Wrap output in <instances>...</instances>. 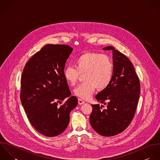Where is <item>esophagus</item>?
Segmentation results:
<instances>
[{"label": "esophagus", "instance_id": "obj_1", "mask_svg": "<svg viewBox=\"0 0 160 160\" xmlns=\"http://www.w3.org/2000/svg\"><path fill=\"white\" fill-rule=\"evenodd\" d=\"M78 104L79 105H83V104H84L85 103V102L84 100H82L80 98L78 99Z\"/></svg>", "mask_w": 160, "mask_h": 160}]
</instances>
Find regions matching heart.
<instances>
[{
    "label": "heart",
    "instance_id": "obj_1",
    "mask_svg": "<svg viewBox=\"0 0 160 160\" xmlns=\"http://www.w3.org/2000/svg\"><path fill=\"white\" fill-rule=\"evenodd\" d=\"M76 68L67 66L63 71L65 80L71 85L78 81L80 74L84 75V83L74 90L75 95L88 99L98 88L102 90L110 84L113 76V63L107 55L97 52H86L75 60Z\"/></svg>",
    "mask_w": 160,
    "mask_h": 160
}]
</instances>
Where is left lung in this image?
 Returning <instances> with one entry per match:
<instances>
[{
	"label": "left lung",
	"mask_w": 160,
	"mask_h": 160,
	"mask_svg": "<svg viewBox=\"0 0 160 160\" xmlns=\"http://www.w3.org/2000/svg\"><path fill=\"white\" fill-rule=\"evenodd\" d=\"M103 49L113 52V76L108 87L95 97L107 108L102 110L103 105H92L90 122L100 135L112 137L122 133L130 124L140 97V83L132 63L124 54L112 46Z\"/></svg>",
	"instance_id": "obj_1"
}]
</instances>
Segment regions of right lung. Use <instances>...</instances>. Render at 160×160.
Returning a JSON list of instances; mask_svg holds the SVG:
<instances>
[{
	"instance_id": "obj_1",
	"label": "right lung",
	"mask_w": 160,
	"mask_h": 160,
	"mask_svg": "<svg viewBox=\"0 0 160 160\" xmlns=\"http://www.w3.org/2000/svg\"><path fill=\"white\" fill-rule=\"evenodd\" d=\"M72 50L67 45H46L29 59L22 72V105L32 125L46 137H56L67 128L70 113L78 104L63 76Z\"/></svg>"
}]
</instances>
